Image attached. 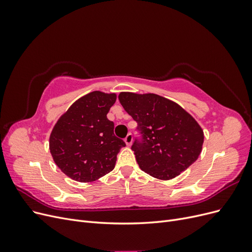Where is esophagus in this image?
I'll return each mask as SVG.
<instances>
[{
	"instance_id": "34e87169",
	"label": "esophagus",
	"mask_w": 252,
	"mask_h": 252,
	"mask_svg": "<svg viewBox=\"0 0 252 252\" xmlns=\"http://www.w3.org/2000/svg\"><path fill=\"white\" fill-rule=\"evenodd\" d=\"M124 141H125L127 146H130L131 143H132V133H128V134L126 135V138L124 139Z\"/></svg>"
}]
</instances>
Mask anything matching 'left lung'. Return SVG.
<instances>
[{"label": "left lung", "instance_id": "left-lung-1", "mask_svg": "<svg viewBox=\"0 0 252 252\" xmlns=\"http://www.w3.org/2000/svg\"><path fill=\"white\" fill-rule=\"evenodd\" d=\"M119 100L138 124L131 149L143 171L170 180L196 161L203 130L180 105L155 94L121 93Z\"/></svg>", "mask_w": 252, "mask_h": 252}]
</instances>
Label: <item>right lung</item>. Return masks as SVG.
Instances as JSON below:
<instances>
[{"label":"right lung","instance_id":"right-lung-1","mask_svg":"<svg viewBox=\"0 0 252 252\" xmlns=\"http://www.w3.org/2000/svg\"><path fill=\"white\" fill-rule=\"evenodd\" d=\"M117 100L114 94L94 91L74 102L50 134L53 161L67 177L93 182L110 172L126 144L114 135L107 113Z\"/></svg>","mask_w":252,"mask_h":252}]
</instances>
